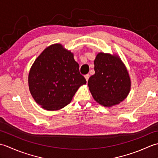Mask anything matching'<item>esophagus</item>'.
I'll return each instance as SVG.
<instances>
[{"instance_id": "34e87169", "label": "esophagus", "mask_w": 158, "mask_h": 158, "mask_svg": "<svg viewBox=\"0 0 158 158\" xmlns=\"http://www.w3.org/2000/svg\"><path fill=\"white\" fill-rule=\"evenodd\" d=\"M85 78L86 81H88L89 78V74H88V75H86L85 76Z\"/></svg>"}]
</instances>
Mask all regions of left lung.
I'll list each match as a JSON object with an SVG mask.
<instances>
[{
  "label": "left lung",
  "mask_w": 158,
  "mask_h": 158,
  "mask_svg": "<svg viewBox=\"0 0 158 158\" xmlns=\"http://www.w3.org/2000/svg\"><path fill=\"white\" fill-rule=\"evenodd\" d=\"M94 64L95 74L88 82L94 99L105 107L113 106L125 100L130 92L131 79L120 57L100 52Z\"/></svg>",
  "instance_id": "obj_1"
}]
</instances>
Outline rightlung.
<instances>
[{"instance_id": "right-lung-1", "label": "right lung", "mask_w": 158, "mask_h": 158, "mask_svg": "<svg viewBox=\"0 0 158 158\" xmlns=\"http://www.w3.org/2000/svg\"><path fill=\"white\" fill-rule=\"evenodd\" d=\"M85 83L73 53L60 43L43 50L28 74L30 92L47 110H60L69 105L79 87Z\"/></svg>"}]
</instances>
